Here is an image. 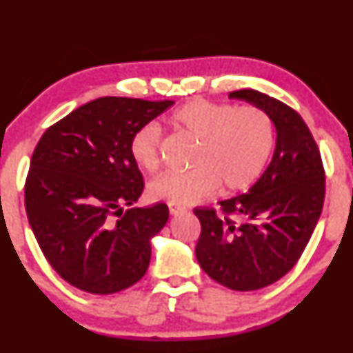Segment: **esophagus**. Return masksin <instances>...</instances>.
Wrapping results in <instances>:
<instances>
[{
	"label": "esophagus",
	"mask_w": 353,
	"mask_h": 353,
	"mask_svg": "<svg viewBox=\"0 0 353 353\" xmlns=\"http://www.w3.org/2000/svg\"><path fill=\"white\" fill-rule=\"evenodd\" d=\"M168 208H170V213L171 214H179V213H182L185 208H182V207H179V205H176V204H168Z\"/></svg>",
	"instance_id": "1"
}]
</instances>
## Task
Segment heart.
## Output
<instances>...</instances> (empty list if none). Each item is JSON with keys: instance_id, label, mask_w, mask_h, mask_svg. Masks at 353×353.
<instances>
[{"instance_id": "b5f03b06", "label": "heart", "mask_w": 353, "mask_h": 353, "mask_svg": "<svg viewBox=\"0 0 353 353\" xmlns=\"http://www.w3.org/2000/svg\"><path fill=\"white\" fill-rule=\"evenodd\" d=\"M177 132L198 141L185 172L170 171L149 185L155 201L176 205L198 204L221 188L236 193L259 181L276 146V123L259 105H241L194 99L172 112ZM129 152L141 170L160 166V129L148 123L135 130Z\"/></svg>"}]
</instances>
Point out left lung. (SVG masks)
<instances>
[{
  "mask_svg": "<svg viewBox=\"0 0 353 353\" xmlns=\"http://www.w3.org/2000/svg\"><path fill=\"white\" fill-rule=\"evenodd\" d=\"M229 98L270 113L277 130L276 151L248 193L219 202L221 213L194 208L201 221L194 252L214 282L254 291L277 282L301 259L324 205L325 171L319 148L294 109L249 88Z\"/></svg>",
  "mask_w": 353,
  "mask_h": 353,
  "instance_id": "8db88e82",
  "label": "left lung"
}]
</instances>
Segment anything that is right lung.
<instances>
[{
    "label": "right lung",
    "mask_w": 353,
    "mask_h": 353,
    "mask_svg": "<svg viewBox=\"0 0 353 353\" xmlns=\"http://www.w3.org/2000/svg\"><path fill=\"white\" fill-rule=\"evenodd\" d=\"M174 101L104 97L46 129L25 183L29 224L45 259L65 282L112 294L139 282L151 238L168 221L157 202L129 208L145 188L129 152L130 137Z\"/></svg>",
    "instance_id": "right-lung-1"
}]
</instances>
